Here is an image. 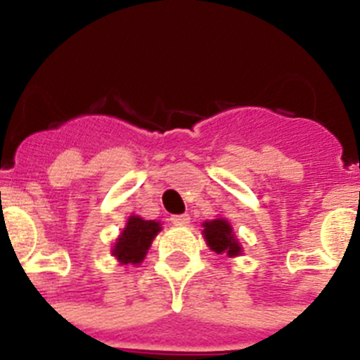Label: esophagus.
Returning <instances> with one entry per match:
<instances>
[{
  "label": "esophagus",
  "instance_id": "esophagus-1",
  "mask_svg": "<svg viewBox=\"0 0 360 360\" xmlns=\"http://www.w3.org/2000/svg\"><path fill=\"white\" fill-rule=\"evenodd\" d=\"M171 221L174 225H187L191 221V216L189 214H174L171 216Z\"/></svg>",
  "mask_w": 360,
  "mask_h": 360
}]
</instances>
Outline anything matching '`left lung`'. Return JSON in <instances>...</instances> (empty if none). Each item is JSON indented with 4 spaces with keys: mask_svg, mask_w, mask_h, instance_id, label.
I'll use <instances>...</instances> for the list:
<instances>
[{
    "mask_svg": "<svg viewBox=\"0 0 360 360\" xmlns=\"http://www.w3.org/2000/svg\"><path fill=\"white\" fill-rule=\"evenodd\" d=\"M203 236L207 245L216 254H227V256H238L241 247L238 245L236 238L232 234V229L227 219H212L203 224Z\"/></svg>",
    "mask_w": 360,
    "mask_h": 360,
    "instance_id": "left-lung-1",
    "label": "left lung"
}]
</instances>
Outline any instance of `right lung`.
Returning <instances> with one entry per match:
<instances>
[{"mask_svg": "<svg viewBox=\"0 0 360 360\" xmlns=\"http://www.w3.org/2000/svg\"><path fill=\"white\" fill-rule=\"evenodd\" d=\"M160 224L153 219H142L139 216H131L128 219V225L122 231V234L117 240L113 247V256L119 259L122 265H136L144 259L153 238L160 232Z\"/></svg>", "mask_w": 360, "mask_h": 360, "instance_id": "1", "label": "right lung"}]
</instances>
